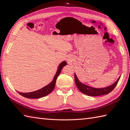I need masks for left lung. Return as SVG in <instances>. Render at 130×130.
Here are the masks:
<instances>
[{"label":"left lung","mask_w":130,"mask_h":130,"mask_svg":"<svg viewBox=\"0 0 130 130\" xmlns=\"http://www.w3.org/2000/svg\"><path fill=\"white\" fill-rule=\"evenodd\" d=\"M75 77V82L76 85L78 89H79L80 91L86 95L89 96H100L103 95H105V94H107L109 93L112 92L115 88L116 86L118 84L120 76L118 78V80L115 82L112 85L108 86L107 87L103 88H95L91 87H89L88 86L86 85L85 84H82L81 82L79 81L78 78L76 75V74L74 75Z\"/></svg>","instance_id":"8db88e82"}]
</instances>
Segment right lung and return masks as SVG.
I'll return each instance as SVG.
<instances>
[{
	"label": "right lung",
	"instance_id": "add662e5",
	"mask_svg": "<svg viewBox=\"0 0 130 130\" xmlns=\"http://www.w3.org/2000/svg\"><path fill=\"white\" fill-rule=\"evenodd\" d=\"M67 63L66 61L62 62L61 63H60V64L59 65L56 74H55V75L54 77L53 80L50 84L45 86L44 87H43L38 90H36V91L30 93H20L19 92H18V93L22 96L26 98H29V99H38V98H41L48 95V94L52 92L54 89L55 86L57 78L59 75H60L62 68Z\"/></svg>",
	"mask_w": 130,
	"mask_h": 130
}]
</instances>
